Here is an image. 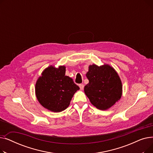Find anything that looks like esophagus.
Listing matches in <instances>:
<instances>
[{"mask_svg": "<svg viewBox=\"0 0 153 153\" xmlns=\"http://www.w3.org/2000/svg\"><path fill=\"white\" fill-rule=\"evenodd\" d=\"M79 87H80V89H81V90H83V89H84V84H80L79 85Z\"/></svg>", "mask_w": 153, "mask_h": 153, "instance_id": "obj_1", "label": "esophagus"}]
</instances>
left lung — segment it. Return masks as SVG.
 I'll return each mask as SVG.
<instances>
[{"mask_svg": "<svg viewBox=\"0 0 153 153\" xmlns=\"http://www.w3.org/2000/svg\"><path fill=\"white\" fill-rule=\"evenodd\" d=\"M86 77L89 82L84 87V92L96 108L107 110L121 98V80L115 70L109 65L89 66Z\"/></svg>", "mask_w": 153, "mask_h": 153, "instance_id": "left-lung-1", "label": "left lung"}]
</instances>
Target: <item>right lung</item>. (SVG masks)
Listing matches in <instances>:
<instances>
[{
	"label": "right lung",
	"instance_id": "1",
	"mask_svg": "<svg viewBox=\"0 0 153 153\" xmlns=\"http://www.w3.org/2000/svg\"><path fill=\"white\" fill-rule=\"evenodd\" d=\"M66 68L50 66L46 68L36 83L38 100L45 108L54 112L65 110L74 93L79 89L72 78L65 76Z\"/></svg>",
	"mask_w": 153,
	"mask_h": 153
}]
</instances>
